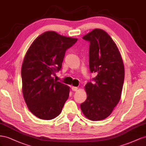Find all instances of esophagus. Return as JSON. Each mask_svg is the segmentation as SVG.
<instances>
[{
    "instance_id": "34e87169",
    "label": "esophagus",
    "mask_w": 146,
    "mask_h": 146,
    "mask_svg": "<svg viewBox=\"0 0 146 146\" xmlns=\"http://www.w3.org/2000/svg\"><path fill=\"white\" fill-rule=\"evenodd\" d=\"M72 90L73 91H76L78 90V87H74V86H72Z\"/></svg>"
}]
</instances>
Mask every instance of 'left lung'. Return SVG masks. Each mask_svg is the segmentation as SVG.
I'll return each mask as SVG.
<instances>
[{
  "label": "left lung",
  "mask_w": 146,
  "mask_h": 146,
  "mask_svg": "<svg viewBox=\"0 0 146 146\" xmlns=\"http://www.w3.org/2000/svg\"><path fill=\"white\" fill-rule=\"evenodd\" d=\"M82 38L90 41V70L97 75L95 82L85 86L87 99L80 106L85 117L97 121L108 117L120 101L124 65L117 45L105 31L95 29Z\"/></svg>",
  "instance_id": "obj_1"
}]
</instances>
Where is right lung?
Wrapping results in <instances>:
<instances>
[{
    "label": "right lung",
    "instance_id": "obj_1",
    "mask_svg": "<svg viewBox=\"0 0 146 146\" xmlns=\"http://www.w3.org/2000/svg\"><path fill=\"white\" fill-rule=\"evenodd\" d=\"M77 40L47 31L36 37L26 53L21 68L23 94L29 111L40 119L57 117L67 100L70 87L52 75L61 68L66 50Z\"/></svg>",
    "mask_w": 146,
    "mask_h": 146
}]
</instances>
